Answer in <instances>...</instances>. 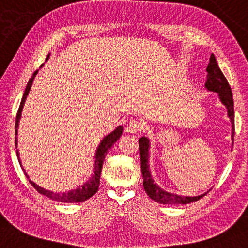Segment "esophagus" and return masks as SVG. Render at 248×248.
<instances>
[{"mask_svg":"<svg viewBox=\"0 0 248 248\" xmlns=\"http://www.w3.org/2000/svg\"><path fill=\"white\" fill-rule=\"evenodd\" d=\"M142 128H144V124H142L140 120L132 119L129 121L127 125H125V131L132 132V134H137V132L141 131Z\"/></svg>","mask_w":248,"mask_h":248,"instance_id":"34e87169","label":"esophagus"}]
</instances>
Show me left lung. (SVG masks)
I'll return each mask as SVG.
<instances>
[{
  "mask_svg": "<svg viewBox=\"0 0 248 248\" xmlns=\"http://www.w3.org/2000/svg\"><path fill=\"white\" fill-rule=\"evenodd\" d=\"M205 71L208 73L205 88L209 91L217 92L219 94L221 102L225 104L226 108H227L228 117L232 124V140L233 144V136H235V127H233V125H235V113H233L232 93L229 83L227 82V79H226L225 75L222 74L220 68H219L215 55H211L210 62H209ZM148 147L149 140L147 138L141 137L139 139V151H140L141 174L142 179H144V189L149 198H152L154 201L163 204H186L190 203V202L200 200L201 198H203V195L207 194L204 193L202 195H198V197H181V195L166 192V191L160 189L158 186H156V183H154V180L152 179L151 170H149Z\"/></svg>",
  "mask_w": 248,
  "mask_h": 248,
  "instance_id": "8db88e82",
  "label": "left lung"
}]
</instances>
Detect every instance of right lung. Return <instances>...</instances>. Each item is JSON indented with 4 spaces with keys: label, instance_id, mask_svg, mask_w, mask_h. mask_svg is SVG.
Returning a JSON list of instances; mask_svg holds the SVG:
<instances>
[{
    "label": "right lung",
    "instance_id": "1",
    "mask_svg": "<svg viewBox=\"0 0 248 248\" xmlns=\"http://www.w3.org/2000/svg\"><path fill=\"white\" fill-rule=\"evenodd\" d=\"M37 73H38V71L34 72L32 76H31V78L29 79V82H28L26 91H24V93H23L22 100H21L18 113H16V148H18V146H16V132H18V125H19L21 112H22V108H23L24 101H26V99H27V95H28V93H29V91L31 89V85H32L33 78H34V76H36ZM121 134H123V127L119 125V127H118L117 129H114V130L111 132V134L106 136V137L103 138V140L100 142L99 147H97V149H96L95 166H94V175L91 177V179L84 184V186H79L78 189L69 191V192H67V193H54V192H51V191L45 190V189H43V187L38 186L37 184L32 182L31 180H29L30 184L38 191V192L44 194V195H46V197H48V198L53 199V200H55V201H59V202H83V201H86L91 197H93V195L96 193L97 189H99L100 176H101V170H102L103 160H104V158H106V155L108 154V152H109L111 146H112L114 142H116L118 139H119ZM16 155H18V159H20L18 149H16ZM19 162H20V160H19ZM20 165H21V162H20ZM24 174H26V176L28 177V179H29V176L27 175L26 172H24Z\"/></svg>",
    "mask_w": 248,
    "mask_h": 248
}]
</instances>
